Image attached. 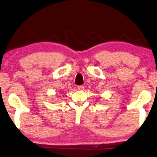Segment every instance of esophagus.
I'll use <instances>...</instances> for the list:
<instances>
[{
  "mask_svg": "<svg viewBox=\"0 0 157 157\" xmlns=\"http://www.w3.org/2000/svg\"><path fill=\"white\" fill-rule=\"evenodd\" d=\"M77 89H78V90H80V91H82V90L84 89V86H77Z\"/></svg>",
  "mask_w": 157,
  "mask_h": 157,
  "instance_id": "1",
  "label": "esophagus"
}]
</instances>
